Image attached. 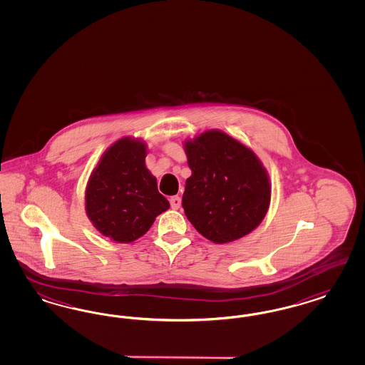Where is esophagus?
<instances>
[{"instance_id":"esophagus-1","label":"esophagus","mask_w":365,"mask_h":365,"mask_svg":"<svg viewBox=\"0 0 365 365\" xmlns=\"http://www.w3.org/2000/svg\"><path fill=\"white\" fill-rule=\"evenodd\" d=\"M180 205H181V199H180L178 196L170 197V207H172L173 210H178Z\"/></svg>"}]
</instances>
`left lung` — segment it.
I'll return each instance as SVG.
<instances>
[{
    "label": "left lung",
    "instance_id": "obj_1",
    "mask_svg": "<svg viewBox=\"0 0 365 365\" xmlns=\"http://www.w3.org/2000/svg\"><path fill=\"white\" fill-rule=\"evenodd\" d=\"M184 150L192 176L182 207L193 227L214 243L256 229L269 208L270 181L255 151L220 130L185 140Z\"/></svg>",
    "mask_w": 365,
    "mask_h": 365
}]
</instances>
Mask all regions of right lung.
<instances>
[{"mask_svg":"<svg viewBox=\"0 0 365 365\" xmlns=\"http://www.w3.org/2000/svg\"><path fill=\"white\" fill-rule=\"evenodd\" d=\"M146 149L142 139L122 138L106 150L89 177L86 215L98 232L115 242H134L170 207L146 168Z\"/></svg>","mask_w":365,"mask_h":365,"instance_id":"right-lung-1","label":"right lung"}]
</instances>
